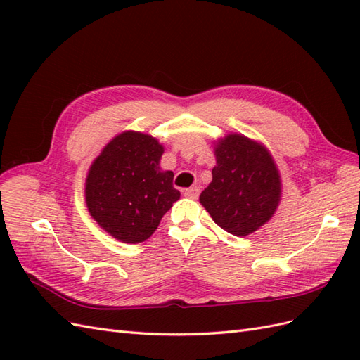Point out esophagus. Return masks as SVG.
<instances>
[{"instance_id":"obj_1","label":"esophagus","mask_w":360,"mask_h":360,"mask_svg":"<svg viewBox=\"0 0 360 360\" xmlns=\"http://www.w3.org/2000/svg\"><path fill=\"white\" fill-rule=\"evenodd\" d=\"M198 195H200V187H196V186L184 190V196L190 198V200H196Z\"/></svg>"}]
</instances>
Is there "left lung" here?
Returning a JSON list of instances; mask_svg holds the SVG:
<instances>
[{"mask_svg":"<svg viewBox=\"0 0 360 360\" xmlns=\"http://www.w3.org/2000/svg\"><path fill=\"white\" fill-rule=\"evenodd\" d=\"M217 165L200 202L212 219L235 236H246L269 221L281 200L277 164L263 143L231 133L213 143Z\"/></svg>","mask_w":360,"mask_h":360,"instance_id":"1","label":"left lung"}]
</instances>
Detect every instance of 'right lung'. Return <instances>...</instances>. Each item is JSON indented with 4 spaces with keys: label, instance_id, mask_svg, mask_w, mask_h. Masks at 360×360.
<instances>
[{
    "label": "right lung",
    "instance_id": "obj_1",
    "mask_svg": "<svg viewBox=\"0 0 360 360\" xmlns=\"http://www.w3.org/2000/svg\"><path fill=\"white\" fill-rule=\"evenodd\" d=\"M164 145L141 131H124L105 145L85 181L89 215L112 238L137 244L155 233L179 200L173 172L160 168Z\"/></svg>",
    "mask_w": 360,
    "mask_h": 360
}]
</instances>
